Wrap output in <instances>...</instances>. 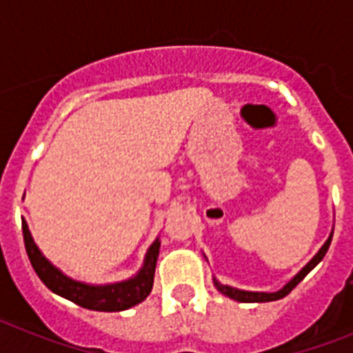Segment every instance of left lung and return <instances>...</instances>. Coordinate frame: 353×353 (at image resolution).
I'll return each instance as SVG.
<instances>
[{
  "mask_svg": "<svg viewBox=\"0 0 353 353\" xmlns=\"http://www.w3.org/2000/svg\"><path fill=\"white\" fill-rule=\"evenodd\" d=\"M332 236H330L328 241L324 243L323 249H321V251H319L317 254L313 256L312 262L307 263L306 268L302 269L301 273L296 274L295 279L291 280L290 284H285L284 288H282L280 291H276V293H252V291H240V290H234V288H229V285H221V284H218V282H214L216 288H218V290H220L223 295L231 296V299H234V301H238V302H271V301H279V299H284V296L288 295V293H291V290H293V288H295V285L299 284V282H301V280L304 279V276H306V274L310 273V271H312V269L315 268L319 262H321V260H323L324 254H326V251H328L330 243H332Z\"/></svg>",
  "mask_w": 353,
  "mask_h": 353,
  "instance_id": "obj_1",
  "label": "left lung"
}]
</instances>
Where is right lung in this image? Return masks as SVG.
Returning <instances> with one entry per match:
<instances>
[{
  "label": "right lung",
  "mask_w": 353,
  "mask_h": 353,
  "mask_svg": "<svg viewBox=\"0 0 353 353\" xmlns=\"http://www.w3.org/2000/svg\"><path fill=\"white\" fill-rule=\"evenodd\" d=\"M21 229H23V241L29 260L41 282L52 293H57V295L63 296V299H68L79 306L93 310V312H122V310H128V307L143 302L152 291L155 262H157V254H159V241H155L154 245L148 249L144 268L139 271L135 279L112 285H88L68 279L57 268H52L51 263L41 256L38 247L34 245L25 221L21 223Z\"/></svg>",
  "instance_id": "right-lung-1"
}]
</instances>
